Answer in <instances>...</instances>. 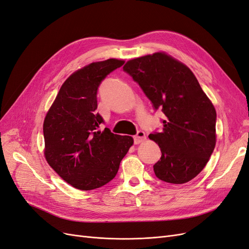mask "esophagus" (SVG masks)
<instances>
[{
  "mask_svg": "<svg viewBox=\"0 0 249 249\" xmlns=\"http://www.w3.org/2000/svg\"><path fill=\"white\" fill-rule=\"evenodd\" d=\"M145 139H146L145 133L143 132V131H138L137 134L134 136V142H135V144H139V143L143 142Z\"/></svg>",
  "mask_w": 249,
  "mask_h": 249,
  "instance_id": "34e87169",
  "label": "esophagus"
}]
</instances>
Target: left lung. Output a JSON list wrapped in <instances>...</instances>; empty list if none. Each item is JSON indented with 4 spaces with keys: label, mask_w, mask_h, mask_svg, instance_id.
<instances>
[{
    "label": "left lung",
    "mask_w": 249,
    "mask_h": 249,
    "mask_svg": "<svg viewBox=\"0 0 249 249\" xmlns=\"http://www.w3.org/2000/svg\"><path fill=\"white\" fill-rule=\"evenodd\" d=\"M124 71L138 83L165 118L163 131L149 134L162 156L154 165L158 178L185 184L205 168L216 144V110L197 79L166 53L127 61Z\"/></svg>",
    "instance_id": "1"
}]
</instances>
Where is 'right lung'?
<instances>
[{
  "label": "right lung",
  "mask_w": 249,
  "mask_h": 249,
  "mask_svg": "<svg viewBox=\"0 0 249 249\" xmlns=\"http://www.w3.org/2000/svg\"><path fill=\"white\" fill-rule=\"evenodd\" d=\"M124 63L108 59L74 71L44 118V157L59 177L79 190H93L114 178L134 143L131 136L113 134L108 127L100 131L104 119L95 112L102 81Z\"/></svg>",
  "instance_id": "right-lung-1"
}]
</instances>
